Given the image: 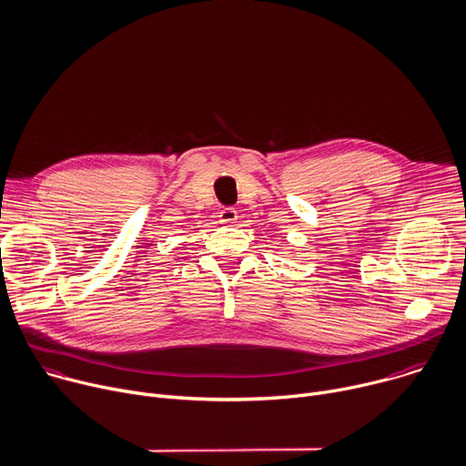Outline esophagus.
Wrapping results in <instances>:
<instances>
[{
    "mask_svg": "<svg viewBox=\"0 0 466 466\" xmlns=\"http://www.w3.org/2000/svg\"><path fill=\"white\" fill-rule=\"evenodd\" d=\"M218 218H220V224H222V226H233V224L237 222V218H238V213H237L233 208H224V209L220 211Z\"/></svg>",
    "mask_w": 466,
    "mask_h": 466,
    "instance_id": "esophagus-1",
    "label": "esophagus"
}]
</instances>
